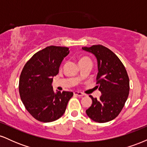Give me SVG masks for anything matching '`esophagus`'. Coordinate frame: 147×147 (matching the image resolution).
Here are the masks:
<instances>
[{
  "label": "esophagus",
  "instance_id": "34e87169",
  "mask_svg": "<svg viewBox=\"0 0 147 147\" xmlns=\"http://www.w3.org/2000/svg\"><path fill=\"white\" fill-rule=\"evenodd\" d=\"M74 95H75V96H78V97H82V96L84 95L83 93H82V92H77V91L74 92Z\"/></svg>",
  "mask_w": 147,
  "mask_h": 147
}]
</instances>
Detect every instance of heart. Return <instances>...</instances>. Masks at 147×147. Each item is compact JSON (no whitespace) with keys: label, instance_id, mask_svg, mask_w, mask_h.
I'll use <instances>...</instances> for the list:
<instances>
[{"label":"heart","instance_id":"1","mask_svg":"<svg viewBox=\"0 0 147 147\" xmlns=\"http://www.w3.org/2000/svg\"><path fill=\"white\" fill-rule=\"evenodd\" d=\"M86 60H90V59H89L88 58H87V57H82V58H80V59H79V62L84 61H86Z\"/></svg>","mask_w":147,"mask_h":147}]
</instances>
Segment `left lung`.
Instances as JSON below:
<instances>
[{
    "mask_svg": "<svg viewBox=\"0 0 147 147\" xmlns=\"http://www.w3.org/2000/svg\"><path fill=\"white\" fill-rule=\"evenodd\" d=\"M84 50L91 52L97 60V87L102 92L99 99H92L87 115L96 122L113 120L120 113L129 94V78L125 67L117 55L102 45H94Z\"/></svg>",
    "mask_w": 147,
    "mask_h": 147,
    "instance_id": "obj_1",
    "label": "left lung"
}]
</instances>
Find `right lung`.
I'll use <instances>...</instances> for the list:
<instances>
[{
	"instance_id": "add662e5",
	"label": "right lung",
	"mask_w": 147,
	"mask_h": 147,
	"mask_svg": "<svg viewBox=\"0 0 147 147\" xmlns=\"http://www.w3.org/2000/svg\"><path fill=\"white\" fill-rule=\"evenodd\" d=\"M67 47L50 45L35 53L25 63L20 75V97L26 110L36 120L51 122L63 115L72 92L57 91L52 77L59 73L62 61L68 55Z\"/></svg>"
}]
</instances>
